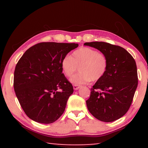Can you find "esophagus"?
Listing matches in <instances>:
<instances>
[{"label":"esophagus","mask_w":148,"mask_h":148,"mask_svg":"<svg viewBox=\"0 0 148 148\" xmlns=\"http://www.w3.org/2000/svg\"><path fill=\"white\" fill-rule=\"evenodd\" d=\"M80 86H77V85H74L73 86V88L74 90H77L78 89H79Z\"/></svg>","instance_id":"obj_1"}]
</instances>
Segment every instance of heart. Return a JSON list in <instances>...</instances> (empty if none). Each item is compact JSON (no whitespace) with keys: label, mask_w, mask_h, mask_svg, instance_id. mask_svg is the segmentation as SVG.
I'll use <instances>...</instances> for the list:
<instances>
[{"label":"heart","mask_w":148,"mask_h":148,"mask_svg":"<svg viewBox=\"0 0 148 148\" xmlns=\"http://www.w3.org/2000/svg\"><path fill=\"white\" fill-rule=\"evenodd\" d=\"M108 59L104 53L91 47H83L72 53L71 57L65 56L61 62L62 71L71 77L79 66V72L72 76L70 81L74 85L86 84L91 80L97 82L106 74Z\"/></svg>","instance_id":"b5f03b06"}]
</instances>
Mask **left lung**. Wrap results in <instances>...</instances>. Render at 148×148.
<instances>
[{"label": "left lung", "instance_id": "8db88e82", "mask_svg": "<svg viewBox=\"0 0 148 148\" xmlns=\"http://www.w3.org/2000/svg\"><path fill=\"white\" fill-rule=\"evenodd\" d=\"M85 46L99 50L108 59L106 74L97 81L86 101L87 109L95 118L112 122L128 111L138 86L136 62L123 47L104 42H86Z\"/></svg>", "mask_w": 148, "mask_h": 148}]
</instances>
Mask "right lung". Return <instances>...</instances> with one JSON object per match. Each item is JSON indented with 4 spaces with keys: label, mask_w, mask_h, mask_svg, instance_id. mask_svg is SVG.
<instances>
[{
    "label": "right lung",
    "mask_w": 148,
    "mask_h": 148,
    "mask_svg": "<svg viewBox=\"0 0 148 148\" xmlns=\"http://www.w3.org/2000/svg\"><path fill=\"white\" fill-rule=\"evenodd\" d=\"M77 47L76 43L42 42L30 47L19 60L14 71V90L30 119L49 124L63 114L74 90L62 73L61 62Z\"/></svg>",
    "instance_id": "add662e5"
}]
</instances>
